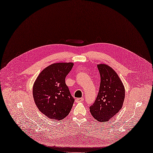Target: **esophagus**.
<instances>
[{"instance_id":"obj_1","label":"esophagus","mask_w":153,"mask_h":153,"mask_svg":"<svg viewBox=\"0 0 153 153\" xmlns=\"http://www.w3.org/2000/svg\"><path fill=\"white\" fill-rule=\"evenodd\" d=\"M83 98H77V99H76V100H75V102H82V101H83Z\"/></svg>"}]
</instances>
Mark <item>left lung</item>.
<instances>
[{"label": "left lung", "mask_w": 153, "mask_h": 153, "mask_svg": "<svg viewBox=\"0 0 153 153\" xmlns=\"http://www.w3.org/2000/svg\"><path fill=\"white\" fill-rule=\"evenodd\" d=\"M100 76L99 91L94 103L90 106L93 117L100 122H108L122 109L125 91L120 78L111 67L97 65Z\"/></svg>", "instance_id": "left-lung-1"}]
</instances>
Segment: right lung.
Masks as SVG:
<instances>
[{"instance_id": "obj_1", "label": "right lung", "mask_w": 153, "mask_h": 153, "mask_svg": "<svg viewBox=\"0 0 153 153\" xmlns=\"http://www.w3.org/2000/svg\"><path fill=\"white\" fill-rule=\"evenodd\" d=\"M73 62H57L42 71L33 87L35 103L40 111L54 120L64 119L69 114L75 99L66 85L65 78Z\"/></svg>"}]
</instances>
